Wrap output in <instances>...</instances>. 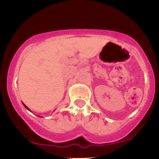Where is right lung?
<instances>
[{"mask_svg":"<svg viewBox=\"0 0 159 159\" xmlns=\"http://www.w3.org/2000/svg\"><path fill=\"white\" fill-rule=\"evenodd\" d=\"M22 104H23V105H24V106H25V107L26 108V109H28V110H29V111H30V109H29V108H28V107H27V106H26L25 105V104H24V103H22Z\"/></svg>","mask_w":159,"mask_h":159,"instance_id":"obj_1","label":"right lung"}]
</instances>
